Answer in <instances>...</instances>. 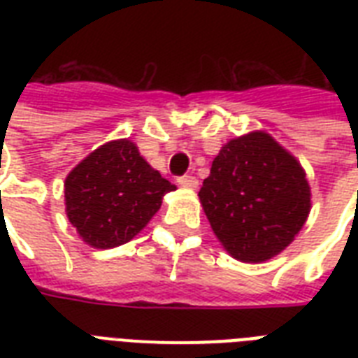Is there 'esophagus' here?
<instances>
[{"mask_svg": "<svg viewBox=\"0 0 358 358\" xmlns=\"http://www.w3.org/2000/svg\"><path fill=\"white\" fill-rule=\"evenodd\" d=\"M178 184L185 187V189H196L199 187V180L195 176H180Z\"/></svg>", "mask_w": 358, "mask_h": 358, "instance_id": "1", "label": "esophagus"}]
</instances>
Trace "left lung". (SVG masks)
I'll return each instance as SVG.
<instances>
[{
	"label": "left lung",
	"mask_w": 358,
	"mask_h": 358,
	"mask_svg": "<svg viewBox=\"0 0 358 358\" xmlns=\"http://www.w3.org/2000/svg\"><path fill=\"white\" fill-rule=\"evenodd\" d=\"M199 199L219 243L247 264L280 255L312 208L303 165L264 129L221 146Z\"/></svg>",
	"instance_id": "left-lung-1"
}]
</instances>
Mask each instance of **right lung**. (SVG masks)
Masks as SVG:
<instances>
[{
  "instance_id": "right-lung-1",
  "label": "right lung",
  "mask_w": 358,
  "mask_h": 358,
  "mask_svg": "<svg viewBox=\"0 0 358 358\" xmlns=\"http://www.w3.org/2000/svg\"><path fill=\"white\" fill-rule=\"evenodd\" d=\"M174 189L135 143L108 141L66 174L64 212L87 245L113 249L139 234Z\"/></svg>"
}]
</instances>
